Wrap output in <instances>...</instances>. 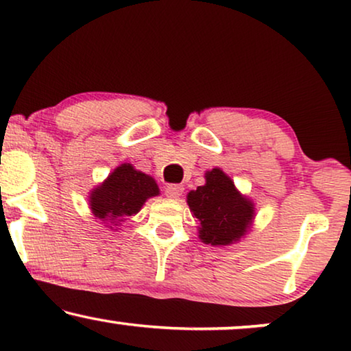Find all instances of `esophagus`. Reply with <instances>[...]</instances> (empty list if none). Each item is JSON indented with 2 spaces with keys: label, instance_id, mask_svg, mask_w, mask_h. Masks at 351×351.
<instances>
[{
  "label": "esophagus",
  "instance_id": "1",
  "mask_svg": "<svg viewBox=\"0 0 351 351\" xmlns=\"http://www.w3.org/2000/svg\"><path fill=\"white\" fill-rule=\"evenodd\" d=\"M165 193H166L167 198L177 199L179 196H182V193H184V186H182V185H167Z\"/></svg>",
  "mask_w": 351,
  "mask_h": 351
}]
</instances>
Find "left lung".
<instances>
[{"label": "left lung", "instance_id": "obj_1", "mask_svg": "<svg viewBox=\"0 0 351 351\" xmlns=\"http://www.w3.org/2000/svg\"><path fill=\"white\" fill-rule=\"evenodd\" d=\"M206 184L186 195V204L198 220V237L210 246H230L244 238L256 219V206L220 169L206 171Z\"/></svg>", "mask_w": 351, "mask_h": 351}]
</instances>
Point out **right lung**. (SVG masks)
Instances as JSON below:
<instances>
[{
    "label": "right lung",
    "mask_w": 351,
    "mask_h": 351,
    "mask_svg": "<svg viewBox=\"0 0 351 351\" xmlns=\"http://www.w3.org/2000/svg\"><path fill=\"white\" fill-rule=\"evenodd\" d=\"M160 195L156 180L138 171L131 162H123L110 172L102 184L89 193V209L108 228L118 227L126 217L136 215L148 198Z\"/></svg>",
    "instance_id": "right-lung-1"
}]
</instances>
